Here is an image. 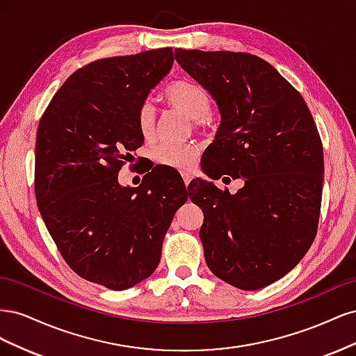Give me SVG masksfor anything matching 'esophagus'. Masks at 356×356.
<instances>
[{
    "instance_id": "34e87169",
    "label": "esophagus",
    "mask_w": 356,
    "mask_h": 356,
    "mask_svg": "<svg viewBox=\"0 0 356 356\" xmlns=\"http://www.w3.org/2000/svg\"><path fill=\"white\" fill-rule=\"evenodd\" d=\"M182 178H184V184H186V187H188L190 181H191V175H188V174H184V175H182Z\"/></svg>"
}]
</instances>
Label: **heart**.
<instances>
[{"label": "heart", "mask_w": 356, "mask_h": 356, "mask_svg": "<svg viewBox=\"0 0 356 356\" xmlns=\"http://www.w3.org/2000/svg\"><path fill=\"white\" fill-rule=\"evenodd\" d=\"M165 98L169 105L184 113L193 122L200 124L211 113V96L200 84L190 80H178L168 86ZM136 124L143 136L148 138L156 126V111L152 102L141 104L136 113ZM197 154V149L191 144H157L153 152V160L160 166H166L177 170H190Z\"/></svg>", "instance_id": "obj_1"}]
</instances>
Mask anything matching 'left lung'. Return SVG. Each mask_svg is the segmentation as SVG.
Wrapping results in <instances>:
<instances>
[{
    "label": "left lung",
    "mask_w": 356,
    "mask_h": 356,
    "mask_svg": "<svg viewBox=\"0 0 356 356\" xmlns=\"http://www.w3.org/2000/svg\"><path fill=\"white\" fill-rule=\"evenodd\" d=\"M175 59L221 114L202 156L203 172L245 181L234 195L212 181H193L204 260L236 288H264L293 270L315 241L324 152L314 117L303 96L261 58L175 49Z\"/></svg>",
    "instance_id": "obj_1"
}]
</instances>
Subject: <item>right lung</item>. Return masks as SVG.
Wrapping results in <instances>:
<instances>
[{
    "label": "right lung",
    "instance_id": "obj_1",
    "mask_svg": "<svg viewBox=\"0 0 356 356\" xmlns=\"http://www.w3.org/2000/svg\"><path fill=\"white\" fill-rule=\"evenodd\" d=\"M156 49L90 62L70 75L42 114L35 141V197L60 255L86 281L123 291L152 276L186 186L168 191L157 175L139 187L118 170L144 144L136 113L172 68Z\"/></svg>",
    "mask_w": 356,
    "mask_h": 356
}]
</instances>
